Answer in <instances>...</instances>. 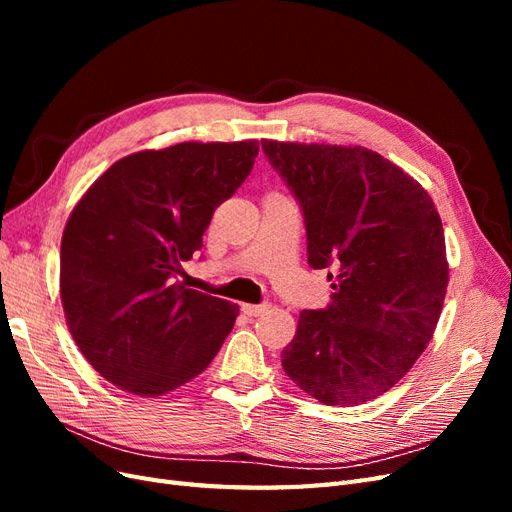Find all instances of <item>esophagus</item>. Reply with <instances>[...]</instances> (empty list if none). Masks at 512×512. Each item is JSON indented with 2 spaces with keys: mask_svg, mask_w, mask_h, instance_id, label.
<instances>
[{
  "mask_svg": "<svg viewBox=\"0 0 512 512\" xmlns=\"http://www.w3.org/2000/svg\"><path fill=\"white\" fill-rule=\"evenodd\" d=\"M241 309H243V314H245V316H262V314L267 312L269 307H267V305H252V303H245Z\"/></svg>",
  "mask_w": 512,
  "mask_h": 512,
  "instance_id": "obj_1",
  "label": "esophagus"
}]
</instances>
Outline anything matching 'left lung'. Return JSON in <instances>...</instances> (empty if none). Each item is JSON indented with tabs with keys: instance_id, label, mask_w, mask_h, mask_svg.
Segmentation results:
<instances>
[{
	"instance_id": "1",
	"label": "left lung",
	"mask_w": 512,
	"mask_h": 512,
	"mask_svg": "<svg viewBox=\"0 0 512 512\" xmlns=\"http://www.w3.org/2000/svg\"><path fill=\"white\" fill-rule=\"evenodd\" d=\"M299 200L307 262L335 284L303 309L282 352L290 380L324 406H359L404 378L436 329L448 262L431 196L365 147L262 141Z\"/></svg>"
}]
</instances>
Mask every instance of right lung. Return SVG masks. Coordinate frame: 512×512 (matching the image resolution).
Returning a JSON list of instances; mask_svg holds the SVG:
<instances>
[{
	"mask_svg": "<svg viewBox=\"0 0 512 512\" xmlns=\"http://www.w3.org/2000/svg\"><path fill=\"white\" fill-rule=\"evenodd\" d=\"M256 156V141L138 151L108 168L70 213L59 256L68 329L121 391L179 389L232 331L239 305L185 288L177 275Z\"/></svg>",
	"mask_w": 512,
	"mask_h": 512,
	"instance_id": "obj_1",
	"label": "right lung"
}]
</instances>
